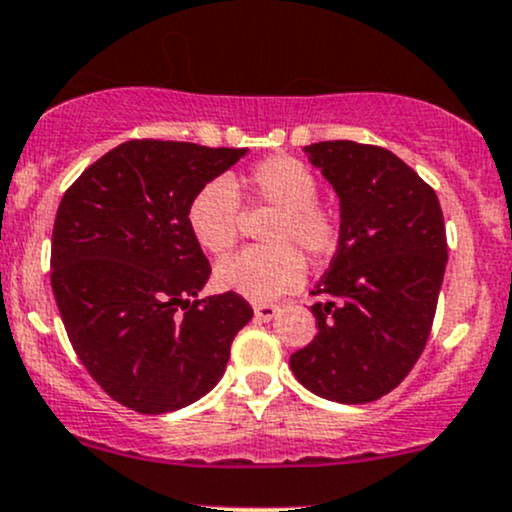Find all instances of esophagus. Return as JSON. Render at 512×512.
I'll use <instances>...</instances> for the list:
<instances>
[{
	"instance_id": "obj_1",
	"label": "esophagus",
	"mask_w": 512,
	"mask_h": 512,
	"mask_svg": "<svg viewBox=\"0 0 512 512\" xmlns=\"http://www.w3.org/2000/svg\"><path fill=\"white\" fill-rule=\"evenodd\" d=\"M254 314L258 321H271L275 314H278V304H266V302L254 304Z\"/></svg>"
}]
</instances>
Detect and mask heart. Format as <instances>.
<instances>
[{
  "mask_svg": "<svg viewBox=\"0 0 512 512\" xmlns=\"http://www.w3.org/2000/svg\"><path fill=\"white\" fill-rule=\"evenodd\" d=\"M246 188L261 203L278 208L268 229L271 246L244 249L217 266L215 283L220 290L237 292L254 302H268L295 290L304 280V258L324 261L338 246V220L321 208L317 176L297 159L268 157L251 166ZM188 229L193 239L212 256H222L239 239V198L227 179L208 181L188 203Z\"/></svg>",
  "mask_w": 512,
  "mask_h": 512,
  "instance_id": "obj_1",
  "label": "heart"
}]
</instances>
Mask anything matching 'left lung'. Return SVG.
Listing matches in <instances>:
<instances>
[{"mask_svg": "<svg viewBox=\"0 0 512 512\" xmlns=\"http://www.w3.org/2000/svg\"><path fill=\"white\" fill-rule=\"evenodd\" d=\"M341 205V237L312 295L319 333L292 353L321 399L367 404L401 384L426 348L445 275L438 195L384 147L350 140L304 147Z\"/></svg>", "mask_w": 512, "mask_h": 512, "instance_id": "8db88e82", "label": "left lung"}]
</instances>
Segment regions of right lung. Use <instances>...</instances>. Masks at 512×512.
<instances>
[{
    "label": "right lung",
    "mask_w": 512,
    "mask_h": 512,
    "mask_svg": "<svg viewBox=\"0 0 512 512\" xmlns=\"http://www.w3.org/2000/svg\"><path fill=\"white\" fill-rule=\"evenodd\" d=\"M246 147L130 140L67 188L53 227L50 283L89 375L118 404L169 413L225 375L254 309L237 292L198 297L210 263L188 203Z\"/></svg>",
    "instance_id": "1"
}]
</instances>
